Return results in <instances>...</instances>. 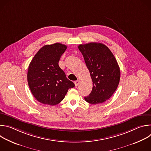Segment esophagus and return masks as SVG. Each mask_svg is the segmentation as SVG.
I'll return each mask as SVG.
<instances>
[{"label": "esophagus", "instance_id": "1", "mask_svg": "<svg viewBox=\"0 0 151 151\" xmlns=\"http://www.w3.org/2000/svg\"><path fill=\"white\" fill-rule=\"evenodd\" d=\"M74 83H75V85L76 87H77V86H78V85L79 84V83H80V81H79V80H77V81H75V82H74Z\"/></svg>", "mask_w": 151, "mask_h": 151}]
</instances>
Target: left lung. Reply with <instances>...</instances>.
Instances as JSON below:
<instances>
[{
    "instance_id": "left-lung-1",
    "label": "left lung",
    "mask_w": 151,
    "mask_h": 151,
    "mask_svg": "<svg viewBox=\"0 0 151 151\" xmlns=\"http://www.w3.org/2000/svg\"><path fill=\"white\" fill-rule=\"evenodd\" d=\"M93 81L91 93L85 100L96 104L108 100L116 91L120 80V69L112 52L101 43L78 46Z\"/></svg>"
}]
</instances>
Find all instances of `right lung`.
<instances>
[{
  "label": "right lung",
  "instance_id": "right-lung-1",
  "mask_svg": "<svg viewBox=\"0 0 151 151\" xmlns=\"http://www.w3.org/2000/svg\"><path fill=\"white\" fill-rule=\"evenodd\" d=\"M67 46L60 43L42 47L31 61L27 72L30 91L41 103L54 106L60 103L69 88L75 87L58 66Z\"/></svg>",
  "mask_w": 151,
  "mask_h": 151
}]
</instances>
